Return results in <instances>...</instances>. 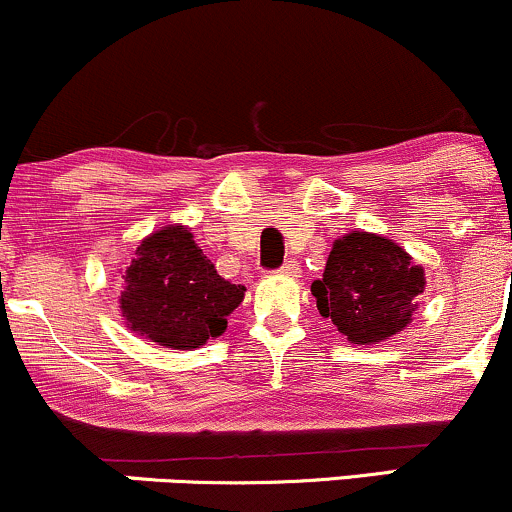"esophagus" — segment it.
Instances as JSON below:
<instances>
[{
    "mask_svg": "<svg viewBox=\"0 0 512 512\" xmlns=\"http://www.w3.org/2000/svg\"><path fill=\"white\" fill-rule=\"evenodd\" d=\"M279 272L289 274V277H299V274H301V265H299V262L289 260V262H284V267L279 269Z\"/></svg>",
    "mask_w": 512,
    "mask_h": 512,
    "instance_id": "34e87169",
    "label": "esophagus"
}]
</instances>
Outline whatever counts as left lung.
<instances>
[{
  "instance_id": "8db88e82",
  "label": "left lung",
  "mask_w": 512,
  "mask_h": 512,
  "mask_svg": "<svg viewBox=\"0 0 512 512\" xmlns=\"http://www.w3.org/2000/svg\"><path fill=\"white\" fill-rule=\"evenodd\" d=\"M318 313L355 345H376L413 320L425 272L401 245L352 230L333 243L323 277L311 284Z\"/></svg>"
}]
</instances>
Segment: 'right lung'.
<instances>
[{
	"label": "right lung",
	"mask_w": 512,
	"mask_h": 512,
	"mask_svg": "<svg viewBox=\"0 0 512 512\" xmlns=\"http://www.w3.org/2000/svg\"><path fill=\"white\" fill-rule=\"evenodd\" d=\"M123 279L119 303L128 328L172 350H194L226 333L245 296V286L223 279L184 226L150 233Z\"/></svg>",
	"instance_id": "add662e5"
}]
</instances>
